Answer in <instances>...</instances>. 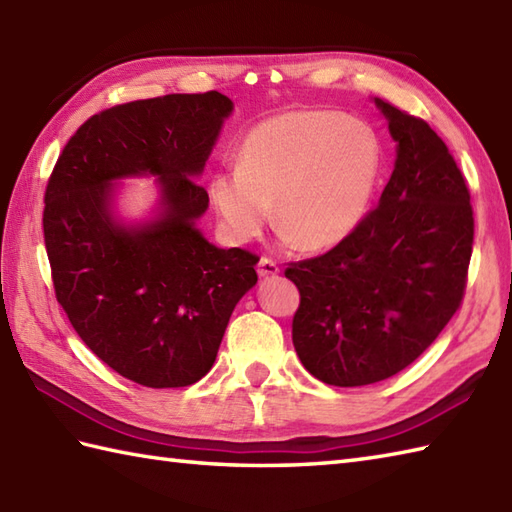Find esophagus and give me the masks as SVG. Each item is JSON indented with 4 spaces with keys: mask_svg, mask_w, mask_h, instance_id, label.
Wrapping results in <instances>:
<instances>
[{
    "mask_svg": "<svg viewBox=\"0 0 512 512\" xmlns=\"http://www.w3.org/2000/svg\"><path fill=\"white\" fill-rule=\"evenodd\" d=\"M257 273H259V277H275V275H279V266L270 257H262L257 262Z\"/></svg>",
    "mask_w": 512,
    "mask_h": 512,
    "instance_id": "1",
    "label": "esophagus"
}]
</instances>
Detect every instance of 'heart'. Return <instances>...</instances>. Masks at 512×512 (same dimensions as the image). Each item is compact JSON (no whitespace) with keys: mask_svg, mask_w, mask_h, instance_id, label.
<instances>
[{"mask_svg":"<svg viewBox=\"0 0 512 512\" xmlns=\"http://www.w3.org/2000/svg\"><path fill=\"white\" fill-rule=\"evenodd\" d=\"M383 165L372 127L336 112L292 110L250 129L239 165L217 171L209 193L235 242L257 237L273 215L306 250L341 244L361 224Z\"/></svg>","mask_w":512,"mask_h":512,"instance_id":"heart-1","label":"heart"}]
</instances>
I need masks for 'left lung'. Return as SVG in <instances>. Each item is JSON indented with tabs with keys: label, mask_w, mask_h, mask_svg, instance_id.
<instances>
[{
	"label": "left lung",
	"mask_w": 512,
	"mask_h": 512,
	"mask_svg": "<svg viewBox=\"0 0 512 512\" xmlns=\"http://www.w3.org/2000/svg\"><path fill=\"white\" fill-rule=\"evenodd\" d=\"M396 140L376 209L325 255L286 268L299 288L292 343L308 372L334 387L398 374L460 308L473 253V206L444 140L374 99Z\"/></svg>",
	"instance_id": "1"
}]
</instances>
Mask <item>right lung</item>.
<instances>
[{
    "instance_id": "right-lung-1",
    "label": "right lung",
    "mask_w": 512,
    "mask_h": 512,
    "mask_svg": "<svg viewBox=\"0 0 512 512\" xmlns=\"http://www.w3.org/2000/svg\"><path fill=\"white\" fill-rule=\"evenodd\" d=\"M231 112L215 90L110 107L76 129L48 180L54 295L81 341L138 385L209 374L237 301L257 284V255L217 248L195 226L209 209L198 176ZM134 175L159 178V215L123 225L111 184Z\"/></svg>"
}]
</instances>
